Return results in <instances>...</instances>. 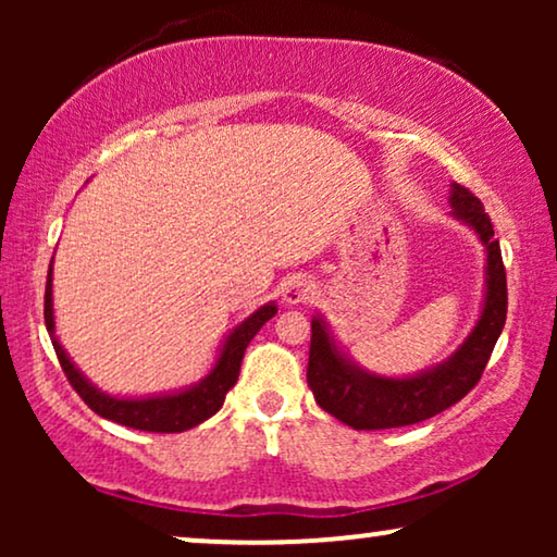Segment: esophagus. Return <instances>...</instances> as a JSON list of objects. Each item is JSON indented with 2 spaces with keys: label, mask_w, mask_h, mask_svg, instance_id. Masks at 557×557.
Returning <instances> with one entry per match:
<instances>
[{
  "label": "esophagus",
  "mask_w": 557,
  "mask_h": 557,
  "mask_svg": "<svg viewBox=\"0 0 557 557\" xmlns=\"http://www.w3.org/2000/svg\"><path fill=\"white\" fill-rule=\"evenodd\" d=\"M317 286L314 281H309L307 276H292L284 284V301L286 304H301L314 299Z\"/></svg>",
  "instance_id": "34e87169"
}]
</instances>
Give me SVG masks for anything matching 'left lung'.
<instances>
[{
  "mask_svg": "<svg viewBox=\"0 0 557 557\" xmlns=\"http://www.w3.org/2000/svg\"><path fill=\"white\" fill-rule=\"evenodd\" d=\"M451 208L454 218L471 225L486 248V296L476 326L446 362L413 377L370 375L339 352L322 319H311L307 383L319 408L355 431L400 429L451 408L479 383L505 330L507 273L492 220L479 197L461 185L451 187Z\"/></svg>",
  "mask_w": 557,
  "mask_h": 557,
  "instance_id": "1",
  "label": "left lung"
}]
</instances>
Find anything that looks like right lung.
<instances>
[{"instance_id": "1", "label": "right lung", "mask_w": 557, "mask_h": 557, "mask_svg": "<svg viewBox=\"0 0 557 557\" xmlns=\"http://www.w3.org/2000/svg\"><path fill=\"white\" fill-rule=\"evenodd\" d=\"M273 314H276V304H265V307L253 311L246 322L235 326V330L227 334L215 368L210 370V375L205 377L202 383L172 395L111 398V395L101 393L81 375L78 368L71 362V357L65 355V349L60 347V342L55 337V319H52V263L48 269V284H45V326H48L52 347H55L58 362L65 372L67 383L73 385V391L81 395L83 403H86L94 413L109 418L113 423L128 425V429L149 433H182L187 429H195V425H200L202 421H208L210 416H215L220 406H223L227 391H231L235 380H238L246 347Z\"/></svg>"}]
</instances>
